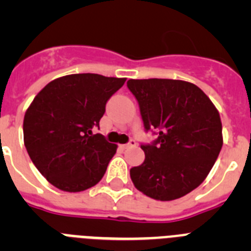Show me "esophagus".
I'll list each match as a JSON object with an SVG mask.
<instances>
[{
    "label": "esophagus",
    "instance_id": "34e87169",
    "mask_svg": "<svg viewBox=\"0 0 251 251\" xmlns=\"http://www.w3.org/2000/svg\"><path fill=\"white\" fill-rule=\"evenodd\" d=\"M134 146H136V141H133V139H130V141L128 142V143H126V145H122V148H124V150H126V148L134 147Z\"/></svg>",
    "mask_w": 251,
    "mask_h": 251
}]
</instances>
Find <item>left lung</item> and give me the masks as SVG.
<instances>
[{
  "label": "left lung",
  "mask_w": 251,
  "mask_h": 251,
  "mask_svg": "<svg viewBox=\"0 0 251 251\" xmlns=\"http://www.w3.org/2000/svg\"><path fill=\"white\" fill-rule=\"evenodd\" d=\"M145 130L157 138L141 143L146 154L130 168L137 190L154 200L185 196L203 182L221 147L220 114L195 84L174 79H129Z\"/></svg>",
  "instance_id": "left-lung-1"
}]
</instances>
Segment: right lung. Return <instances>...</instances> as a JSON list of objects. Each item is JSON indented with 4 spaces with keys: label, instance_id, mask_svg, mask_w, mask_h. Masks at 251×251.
Masks as SVG:
<instances>
[{
    "label": "right lung",
    "instance_id": "add662e5",
    "mask_svg": "<svg viewBox=\"0 0 251 251\" xmlns=\"http://www.w3.org/2000/svg\"><path fill=\"white\" fill-rule=\"evenodd\" d=\"M124 83L126 77L73 74L50 81L35 97L24 118V142L51 185L79 192L100 181L117 145L94 129Z\"/></svg>",
    "mask_w": 251,
    "mask_h": 251
}]
</instances>
